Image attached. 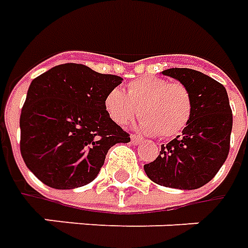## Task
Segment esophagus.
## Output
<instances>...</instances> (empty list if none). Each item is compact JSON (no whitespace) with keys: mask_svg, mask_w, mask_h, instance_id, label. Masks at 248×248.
<instances>
[{"mask_svg":"<svg viewBox=\"0 0 248 248\" xmlns=\"http://www.w3.org/2000/svg\"><path fill=\"white\" fill-rule=\"evenodd\" d=\"M130 140H131V144H133V145H138V144L141 142V138L138 137V136H131Z\"/></svg>","mask_w":248,"mask_h":248,"instance_id":"1","label":"esophagus"}]
</instances>
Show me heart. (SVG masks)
I'll return each mask as SVG.
<instances>
[{
    "label": "heart",
    "instance_id": "b5f03b06",
    "mask_svg": "<svg viewBox=\"0 0 248 248\" xmlns=\"http://www.w3.org/2000/svg\"><path fill=\"white\" fill-rule=\"evenodd\" d=\"M104 108L118 126L127 124L140 112V130L149 136L160 133L163 137H172L187 126L193 102L188 89L181 82L142 77L131 81L126 93L119 88L111 89L104 99Z\"/></svg>",
    "mask_w": 248,
    "mask_h": 248
}]
</instances>
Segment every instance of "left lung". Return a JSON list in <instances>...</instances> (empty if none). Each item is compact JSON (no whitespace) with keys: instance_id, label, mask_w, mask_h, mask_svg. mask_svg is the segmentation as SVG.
<instances>
[{"instance_id":"obj_1","label":"left lung","mask_w":248,"mask_h":248,"mask_svg":"<svg viewBox=\"0 0 248 248\" xmlns=\"http://www.w3.org/2000/svg\"><path fill=\"white\" fill-rule=\"evenodd\" d=\"M161 73L188 89L193 112L182 136L161 145L157 159L144 170L160 186L195 190L215 178L230 152L232 111L228 93L224 85L198 70L175 67Z\"/></svg>"}]
</instances>
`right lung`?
Listing matches in <instances>:
<instances>
[{"label": "right lung", "mask_w": 248, "mask_h": 248, "mask_svg": "<svg viewBox=\"0 0 248 248\" xmlns=\"http://www.w3.org/2000/svg\"><path fill=\"white\" fill-rule=\"evenodd\" d=\"M122 77L78 63L51 67L32 80L20 115L25 166L53 188L81 187L95 179L111 146L130 137L104 108Z\"/></svg>", "instance_id": "right-lung-1"}]
</instances>
